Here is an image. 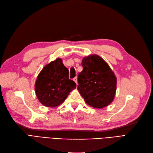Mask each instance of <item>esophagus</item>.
Instances as JSON below:
<instances>
[{
    "mask_svg": "<svg viewBox=\"0 0 153 153\" xmlns=\"http://www.w3.org/2000/svg\"><path fill=\"white\" fill-rule=\"evenodd\" d=\"M73 81H74V82H75L76 84H77V77H76L73 79Z\"/></svg>",
    "mask_w": 153,
    "mask_h": 153,
    "instance_id": "obj_1",
    "label": "esophagus"
}]
</instances>
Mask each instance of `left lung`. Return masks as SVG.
<instances>
[{"label": "left lung", "instance_id": "left-lung-1", "mask_svg": "<svg viewBox=\"0 0 153 153\" xmlns=\"http://www.w3.org/2000/svg\"><path fill=\"white\" fill-rule=\"evenodd\" d=\"M83 70L78 75L77 90L87 104L102 109L109 105L116 95L117 78L109 65L97 55L82 58Z\"/></svg>", "mask_w": 153, "mask_h": 153}]
</instances>
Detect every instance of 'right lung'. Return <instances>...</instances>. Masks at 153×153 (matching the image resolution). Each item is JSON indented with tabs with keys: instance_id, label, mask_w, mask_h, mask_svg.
I'll return each mask as SVG.
<instances>
[{
	"instance_id": "obj_1",
	"label": "right lung",
	"mask_w": 153,
	"mask_h": 153,
	"mask_svg": "<svg viewBox=\"0 0 153 153\" xmlns=\"http://www.w3.org/2000/svg\"><path fill=\"white\" fill-rule=\"evenodd\" d=\"M69 72L61 58H56L44 67L35 83L36 96L44 106L55 107L62 103L76 88L69 79Z\"/></svg>"
}]
</instances>
